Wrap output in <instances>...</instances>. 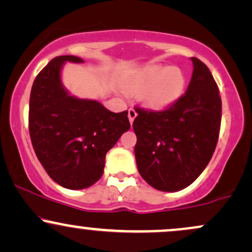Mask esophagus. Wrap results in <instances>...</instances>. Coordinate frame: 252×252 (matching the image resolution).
<instances>
[{
    "label": "esophagus",
    "mask_w": 252,
    "mask_h": 252,
    "mask_svg": "<svg viewBox=\"0 0 252 252\" xmlns=\"http://www.w3.org/2000/svg\"><path fill=\"white\" fill-rule=\"evenodd\" d=\"M136 116H137V112H136V110L132 109V108H130L128 110V117H129L130 123L134 122V120L136 118Z\"/></svg>",
    "instance_id": "esophagus-1"
}]
</instances>
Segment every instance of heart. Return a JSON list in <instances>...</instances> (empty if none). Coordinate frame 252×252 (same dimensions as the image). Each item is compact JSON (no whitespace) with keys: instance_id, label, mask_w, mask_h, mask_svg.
<instances>
[{"instance_id":"b5f03b06","label":"heart","mask_w":252,"mask_h":252,"mask_svg":"<svg viewBox=\"0 0 252 252\" xmlns=\"http://www.w3.org/2000/svg\"><path fill=\"white\" fill-rule=\"evenodd\" d=\"M126 91L141 92V99L147 108L162 110L180 99L186 86V78L178 67L149 65L124 80Z\"/></svg>"}]
</instances>
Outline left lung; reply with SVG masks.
I'll return each instance as SVG.
<instances>
[{
	"instance_id": "1",
	"label": "left lung",
	"mask_w": 252,
	"mask_h": 252,
	"mask_svg": "<svg viewBox=\"0 0 252 252\" xmlns=\"http://www.w3.org/2000/svg\"><path fill=\"white\" fill-rule=\"evenodd\" d=\"M186 94L169 108H136L132 128L141 176L163 192L186 189L209 164L219 137L221 99L209 67L198 58Z\"/></svg>"
}]
</instances>
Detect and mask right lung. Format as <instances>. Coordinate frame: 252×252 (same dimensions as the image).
<instances>
[{
  "label": "right lung",
  "instance_id": "obj_1",
  "mask_svg": "<svg viewBox=\"0 0 252 252\" xmlns=\"http://www.w3.org/2000/svg\"><path fill=\"white\" fill-rule=\"evenodd\" d=\"M83 63L74 56L52 59L31 91L28 128L34 152L47 174L60 186L83 189L104 172L105 155L130 128L128 111L111 112L97 100L79 99L63 89V63Z\"/></svg>",
  "mask_w": 252,
  "mask_h": 252
}]
</instances>
